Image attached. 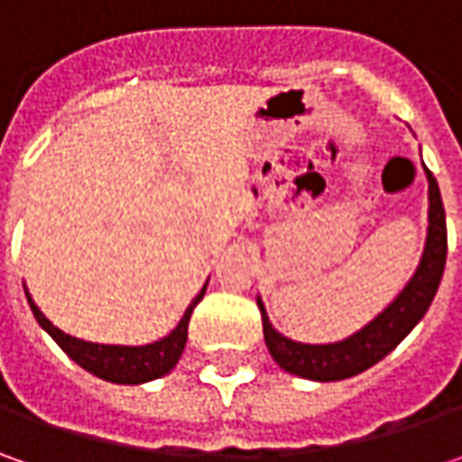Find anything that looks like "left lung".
Instances as JSON below:
<instances>
[{
	"label": "left lung",
	"mask_w": 462,
	"mask_h": 462,
	"mask_svg": "<svg viewBox=\"0 0 462 462\" xmlns=\"http://www.w3.org/2000/svg\"><path fill=\"white\" fill-rule=\"evenodd\" d=\"M427 180H430V228H427V244H424V254H421L417 273L409 280V285L401 291L399 298L357 334L346 337L342 342H334V345L293 342V339L282 337L277 328H273L264 303L257 298V306L262 310L264 342H267L273 360L282 370L293 373L298 378H309V381H345V378H352L383 360L421 321L430 303L435 300L439 280L445 273V257H448L445 208H442L437 180L430 169H427Z\"/></svg>",
	"instance_id": "8db88e82"
}]
</instances>
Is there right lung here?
Returning a JSON list of instances; mask_svg holds the SVG:
<instances>
[{
  "mask_svg": "<svg viewBox=\"0 0 462 462\" xmlns=\"http://www.w3.org/2000/svg\"><path fill=\"white\" fill-rule=\"evenodd\" d=\"M205 288H208V282L203 285V291L195 295V300L187 306L185 316L180 319V324L174 327L171 334H167V337L159 339V342H152V345L143 346L95 345V342L77 339V337H71V334H63L61 328L53 327L43 313H41V309L35 306V300L30 298L27 291L25 295L30 309H32V316L38 319V324L56 339V345L61 346L63 352H66L74 363L81 365L87 373L97 375L102 381L123 383V385H138V383L156 381V378L167 375L169 370L180 363L182 349H185L187 345V324H189V316H192V309L203 300Z\"/></svg>",
  "mask_w": 462,
  "mask_h": 462,
  "instance_id": "add662e5",
  "label": "right lung"
}]
</instances>
